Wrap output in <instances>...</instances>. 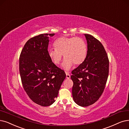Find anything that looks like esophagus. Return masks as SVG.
<instances>
[{"label":"esophagus","mask_w":129,"mask_h":129,"mask_svg":"<svg viewBox=\"0 0 129 129\" xmlns=\"http://www.w3.org/2000/svg\"><path fill=\"white\" fill-rule=\"evenodd\" d=\"M66 78L67 79H69L70 78V75L69 74L68 72H66Z\"/></svg>","instance_id":"obj_1"}]
</instances>
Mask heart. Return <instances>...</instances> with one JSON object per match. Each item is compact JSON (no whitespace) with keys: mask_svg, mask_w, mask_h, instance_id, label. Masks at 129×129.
<instances>
[{"mask_svg":"<svg viewBox=\"0 0 129 129\" xmlns=\"http://www.w3.org/2000/svg\"><path fill=\"white\" fill-rule=\"evenodd\" d=\"M55 49H49L48 54L52 62L58 65L63 54L64 61L62 64L66 70L69 69L74 64L79 65L85 60L87 47L85 40L80 37H62L53 43Z\"/></svg>","mask_w":129,"mask_h":129,"instance_id":"heart-1","label":"heart"}]
</instances>
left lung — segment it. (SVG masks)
Returning a JSON list of instances; mask_svg holds the SVG:
<instances>
[{
    "label": "left lung",
    "instance_id": "1",
    "mask_svg": "<svg viewBox=\"0 0 129 129\" xmlns=\"http://www.w3.org/2000/svg\"><path fill=\"white\" fill-rule=\"evenodd\" d=\"M87 54L84 61L72 71V94L77 104L86 107L100 99L109 76V60L103 45L92 35L84 34Z\"/></svg>",
    "mask_w": 129,
    "mask_h": 129
}]
</instances>
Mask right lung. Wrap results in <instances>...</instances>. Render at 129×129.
I'll use <instances>...</instances> for the list:
<instances>
[{
  "label": "right lung",
  "instance_id": "add662e5",
  "mask_svg": "<svg viewBox=\"0 0 129 129\" xmlns=\"http://www.w3.org/2000/svg\"><path fill=\"white\" fill-rule=\"evenodd\" d=\"M54 35L42 34L30 38L19 56L23 88L33 102L42 106H50L55 101L66 77L64 71L56 66L48 54L49 38Z\"/></svg>",
  "mask_w": 129,
  "mask_h": 129
}]
</instances>
